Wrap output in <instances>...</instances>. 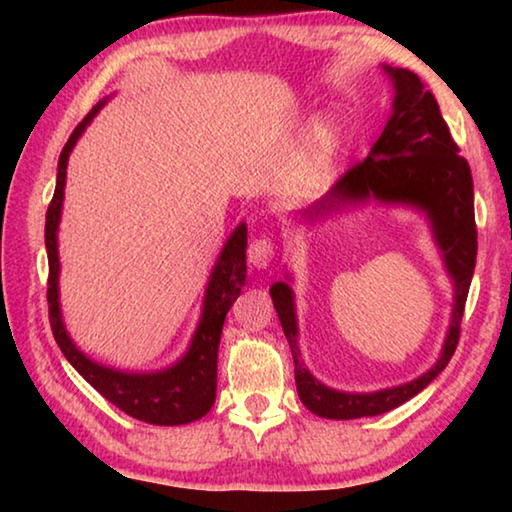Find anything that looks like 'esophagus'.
Instances as JSON below:
<instances>
[{
  "label": "esophagus",
  "instance_id": "esophagus-1",
  "mask_svg": "<svg viewBox=\"0 0 512 512\" xmlns=\"http://www.w3.org/2000/svg\"><path fill=\"white\" fill-rule=\"evenodd\" d=\"M275 257V241L271 237H259L253 239L248 246V259L255 268H266L271 266Z\"/></svg>",
  "mask_w": 512,
  "mask_h": 512
}]
</instances>
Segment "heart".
<instances>
[{
	"instance_id": "heart-1",
	"label": "heart",
	"mask_w": 512,
	"mask_h": 512,
	"mask_svg": "<svg viewBox=\"0 0 512 512\" xmlns=\"http://www.w3.org/2000/svg\"><path fill=\"white\" fill-rule=\"evenodd\" d=\"M334 146V133L327 131V128H316L305 151L300 153V158L293 164L291 185L296 187V192H309V189H314L323 180L327 164L332 160Z\"/></svg>"
}]
</instances>
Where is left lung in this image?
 I'll use <instances>...</instances> for the list:
<instances>
[{
	"label": "left lung",
	"instance_id": "1",
	"mask_svg": "<svg viewBox=\"0 0 512 512\" xmlns=\"http://www.w3.org/2000/svg\"><path fill=\"white\" fill-rule=\"evenodd\" d=\"M391 76L395 99L393 112L384 133L372 144L368 158L357 162L339 178L329 194L307 207L302 216L316 221L318 216L352 203L413 205L427 214L433 239L443 253L447 273L454 280L452 325L447 329L443 352L433 368L406 384L375 393L334 391L305 368L298 348V323L293 307V291L287 282L271 287L273 307L280 318L284 336L296 363V386L302 404L311 413L329 420L370 418L395 409L427 388L452 359L461 336V320L467 291L476 264V223H474V185L470 164L458 155V146L440 115L438 101L424 88L418 74L400 67H384Z\"/></svg>",
	"mask_w": 512,
	"mask_h": 512
}]
</instances>
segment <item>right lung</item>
<instances>
[{
	"instance_id": "right-lung-1",
	"label": "right lung",
	"mask_w": 512,
	"mask_h": 512,
	"mask_svg": "<svg viewBox=\"0 0 512 512\" xmlns=\"http://www.w3.org/2000/svg\"><path fill=\"white\" fill-rule=\"evenodd\" d=\"M106 99L94 106L74 133L69 135L58 158V176L56 192L51 198L47 210L45 225V246L49 257V282H47V302H49V323L58 348L63 350L65 359L79 370V375L88 384L99 391L108 402L117 409L131 415L135 420L160 424V427H173V424H187L212 409L216 397V357H219V341L225 314H228L232 302L239 298L241 287L246 284V244L248 230L246 223L232 232L228 244L223 246L219 259H216L214 271L210 275V284L205 289L203 314L198 323L192 345L185 357L173 363L167 370L158 372H124L101 366L76 348L69 339L63 316H60L58 302V223L60 210H63L65 196V176L67 160L72 153L76 140H79L85 126L90 124L94 115L103 108Z\"/></svg>"
}]
</instances>
